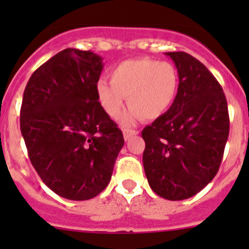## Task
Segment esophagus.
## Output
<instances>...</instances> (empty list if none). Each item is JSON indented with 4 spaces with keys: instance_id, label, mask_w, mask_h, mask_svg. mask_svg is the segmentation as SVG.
<instances>
[{
    "instance_id": "1",
    "label": "esophagus",
    "mask_w": 249,
    "mask_h": 249,
    "mask_svg": "<svg viewBox=\"0 0 249 249\" xmlns=\"http://www.w3.org/2000/svg\"><path fill=\"white\" fill-rule=\"evenodd\" d=\"M139 134V131L136 130H132V129H123V135H124V140H129L130 137H132L134 135Z\"/></svg>"
}]
</instances>
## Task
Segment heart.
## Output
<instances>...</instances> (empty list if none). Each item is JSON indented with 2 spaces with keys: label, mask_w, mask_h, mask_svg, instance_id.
I'll use <instances>...</instances> for the list:
<instances>
[{
  "label": "heart",
  "mask_w": 249,
  "mask_h": 249,
  "mask_svg": "<svg viewBox=\"0 0 249 249\" xmlns=\"http://www.w3.org/2000/svg\"><path fill=\"white\" fill-rule=\"evenodd\" d=\"M110 84H96L97 101L107 115L117 119L130 107L123 123L132 124L145 118L154 120L166 114L175 104L179 89V74L171 62L139 57L120 62L109 72Z\"/></svg>",
  "instance_id": "1"
}]
</instances>
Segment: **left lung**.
Instances as JSON below:
<instances>
[{"label": "left lung", "mask_w": 249, "mask_h": 249, "mask_svg": "<svg viewBox=\"0 0 249 249\" xmlns=\"http://www.w3.org/2000/svg\"><path fill=\"white\" fill-rule=\"evenodd\" d=\"M166 55L177 67L179 89L171 109L143 129V167L153 192L177 201L217 175L230 122L222 87L207 67L188 53Z\"/></svg>", "instance_id": "1"}]
</instances>
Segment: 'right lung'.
Here are the masks:
<instances>
[{"label": "right lung", "mask_w": 249, "mask_h": 249, "mask_svg": "<svg viewBox=\"0 0 249 249\" xmlns=\"http://www.w3.org/2000/svg\"><path fill=\"white\" fill-rule=\"evenodd\" d=\"M104 65L90 50L67 48L27 82L20 130L41 179L69 200H89L108 185L124 145L122 130L97 101Z\"/></svg>", "instance_id": "right-lung-1"}]
</instances>
